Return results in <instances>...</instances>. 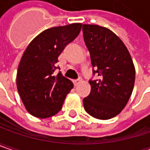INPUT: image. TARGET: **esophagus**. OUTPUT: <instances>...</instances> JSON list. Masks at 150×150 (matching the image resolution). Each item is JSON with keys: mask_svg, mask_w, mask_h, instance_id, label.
I'll use <instances>...</instances> for the list:
<instances>
[{"mask_svg": "<svg viewBox=\"0 0 150 150\" xmlns=\"http://www.w3.org/2000/svg\"><path fill=\"white\" fill-rule=\"evenodd\" d=\"M81 78H79V79H77V80H75V81H74V85H75V86H77L79 83H81Z\"/></svg>", "mask_w": 150, "mask_h": 150, "instance_id": "obj_1", "label": "esophagus"}]
</instances>
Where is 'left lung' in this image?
I'll return each instance as SVG.
<instances>
[{
	"mask_svg": "<svg viewBox=\"0 0 150 150\" xmlns=\"http://www.w3.org/2000/svg\"><path fill=\"white\" fill-rule=\"evenodd\" d=\"M83 37L91 54V92L83 99L88 114L107 120L122 112L129 100L135 81V69L128 50L111 30L83 24Z\"/></svg>",
	"mask_w": 150,
	"mask_h": 150,
	"instance_id": "left-lung-1",
	"label": "left lung"
}]
</instances>
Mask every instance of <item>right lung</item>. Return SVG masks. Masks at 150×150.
<instances>
[{
	"label": "right lung",
	"mask_w": 150,
	"mask_h": 150,
	"mask_svg": "<svg viewBox=\"0 0 150 150\" xmlns=\"http://www.w3.org/2000/svg\"><path fill=\"white\" fill-rule=\"evenodd\" d=\"M81 23L45 30L30 42L18 66L16 86L27 111L39 118L58 113L73 83L60 72L58 58L79 35Z\"/></svg>",
	"instance_id": "1"
}]
</instances>
